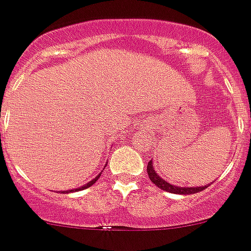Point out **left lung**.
Here are the masks:
<instances>
[{"label":"left lung","mask_w":251,"mask_h":251,"mask_svg":"<svg viewBox=\"0 0 251 251\" xmlns=\"http://www.w3.org/2000/svg\"><path fill=\"white\" fill-rule=\"evenodd\" d=\"M147 173L150 175L151 182L156 184L158 188H161L162 191H166V192L170 193H176V195H193V193L201 192L205 188H207V185H203V187H176V185H173L170 183H168L165 179H162L157 173L154 172L153 165H152V160L148 162L147 165Z\"/></svg>","instance_id":"obj_1"}]
</instances>
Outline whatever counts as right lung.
Returning a JSON list of instances; mask_svg holds the SVG:
<instances>
[{
	"label": "right lung",
	"instance_id": "obj_1",
	"mask_svg": "<svg viewBox=\"0 0 251 251\" xmlns=\"http://www.w3.org/2000/svg\"><path fill=\"white\" fill-rule=\"evenodd\" d=\"M100 175H101V173H100V174H99V175H98L97 178L93 179V180H91V182H89V183H87V184L83 185V187H79V188H76V189H71V191H64V192H66V193H69V192H73V191H81V189L89 188V187H91V185H93L94 183L97 182V180H98V179H99V176H100ZM64 192H63V193H64Z\"/></svg>",
	"mask_w": 251,
	"mask_h": 251
}]
</instances>
